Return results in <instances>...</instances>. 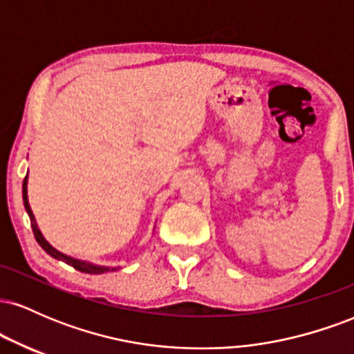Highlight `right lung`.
<instances>
[{
    "label": "right lung",
    "instance_id": "add662e5",
    "mask_svg": "<svg viewBox=\"0 0 354 354\" xmlns=\"http://www.w3.org/2000/svg\"><path fill=\"white\" fill-rule=\"evenodd\" d=\"M23 203H24V209H26L28 216H30L31 228H33L36 241H38V245L41 246L48 254L53 256V258L58 259V261L66 263V265L73 266V268H75V270L81 271V273H88V274H101V273H106V271H115V270H118V268H120V266L96 265V263L86 261V259H80V258H75V256H70V254H66V253H61L59 250H56L55 246L50 245V243L46 241V238L43 236L41 230L38 228V223H36V218H35L33 211H31L30 201H28V174H26V178H24V181H23Z\"/></svg>",
    "mask_w": 354,
    "mask_h": 354
}]
</instances>
